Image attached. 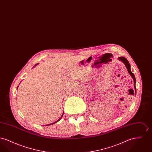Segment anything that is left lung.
Listing matches in <instances>:
<instances>
[{
    "mask_svg": "<svg viewBox=\"0 0 152 152\" xmlns=\"http://www.w3.org/2000/svg\"><path fill=\"white\" fill-rule=\"evenodd\" d=\"M118 59L121 61L123 62V63H124L125 65L126 66V68H127V70H128V72H129V73L130 74V76H132V77L133 78V81H134V88L135 89V90H136V78H135V76L134 75V74L132 72L131 70H130V65L129 61H128V60L124 57H119Z\"/></svg>",
    "mask_w": 152,
    "mask_h": 152,
    "instance_id": "1",
    "label": "left lung"
}]
</instances>
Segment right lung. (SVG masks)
<instances>
[{"label": "right lung", "instance_id": "1", "mask_svg": "<svg viewBox=\"0 0 152 152\" xmlns=\"http://www.w3.org/2000/svg\"><path fill=\"white\" fill-rule=\"evenodd\" d=\"M38 64H39V63H37V64H35V66H34V67H35V66H36V65H37ZM17 89H18V88H17ZM63 113H64V112H63ZM63 115L61 116V117H60V118H59V119L58 120V121H56V122H55V123H52V124H48V125H52V124H55V123H57V122H58V121H59V120H60V119L61 118V117H63Z\"/></svg>", "mask_w": 152, "mask_h": 152}]
</instances>
